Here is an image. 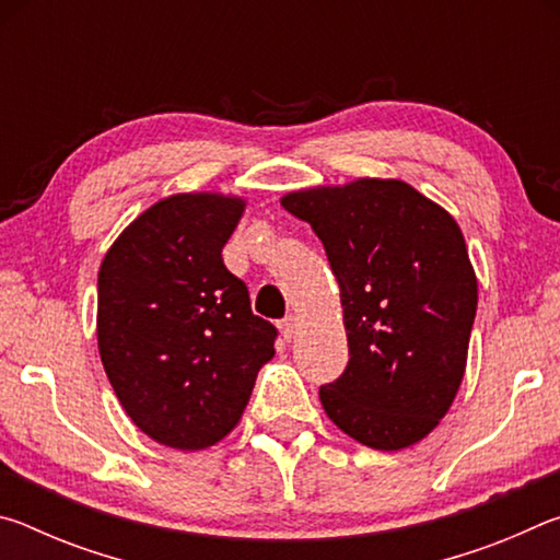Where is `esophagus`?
I'll return each instance as SVG.
<instances>
[{
    "label": "esophagus",
    "mask_w": 560,
    "mask_h": 560,
    "mask_svg": "<svg viewBox=\"0 0 560 560\" xmlns=\"http://www.w3.org/2000/svg\"><path fill=\"white\" fill-rule=\"evenodd\" d=\"M296 328H299V318L293 316V314H289L287 318L281 320L279 324V330H281V336L287 338V340H291L293 338V334H296Z\"/></svg>",
    "instance_id": "obj_1"
}]
</instances>
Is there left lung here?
I'll return each instance as SVG.
<instances>
[{"instance_id":"left-lung-1","label":"left lung","mask_w":560,"mask_h":560,"mask_svg":"<svg viewBox=\"0 0 560 560\" xmlns=\"http://www.w3.org/2000/svg\"><path fill=\"white\" fill-rule=\"evenodd\" d=\"M281 207L324 242L340 287L350 358L318 393L328 420L365 447H412L467 368L477 273L457 220L395 177L293 189Z\"/></svg>"}]
</instances>
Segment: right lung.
Instances as JSON below:
<instances>
[{
	"instance_id": "1",
	"label": "right lung",
	"mask_w": 560,
	"mask_h": 560,
	"mask_svg": "<svg viewBox=\"0 0 560 560\" xmlns=\"http://www.w3.org/2000/svg\"><path fill=\"white\" fill-rule=\"evenodd\" d=\"M244 210V197L207 189L163 197L101 261V363L136 428L165 447L224 440L277 353V328L222 259Z\"/></svg>"
}]
</instances>
